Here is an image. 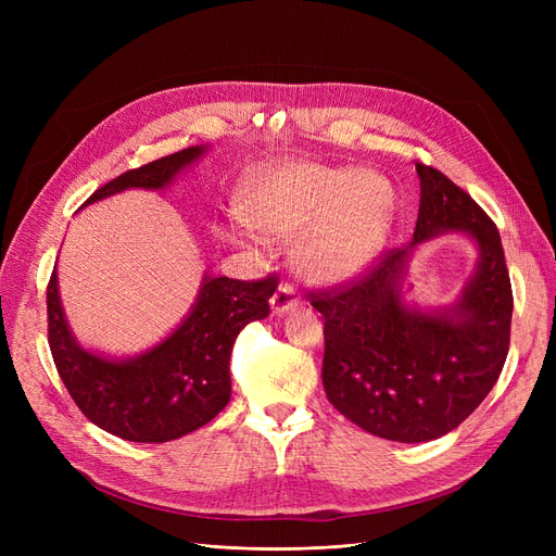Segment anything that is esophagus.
Here are the masks:
<instances>
[{"label":"esophagus","mask_w":556,"mask_h":556,"mask_svg":"<svg viewBox=\"0 0 556 556\" xmlns=\"http://www.w3.org/2000/svg\"><path fill=\"white\" fill-rule=\"evenodd\" d=\"M299 304H301V301H299V296H296L292 285H288V282H282L280 288L274 292V296H271V308H274V313H278V315L290 313V311L299 308Z\"/></svg>","instance_id":"34e87169"}]
</instances>
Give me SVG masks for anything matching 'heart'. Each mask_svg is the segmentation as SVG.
Instances as JSON below:
<instances>
[{"label":"heart","mask_w":556,"mask_h":556,"mask_svg":"<svg viewBox=\"0 0 556 556\" xmlns=\"http://www.w3.org/2000/svg\"><path fill=\"white\" fill-rule=\"evenodd\" d=\"M390 211V192L378 176L313 162L262 166L241 194L250 229L271 239L296 237L294 264L313 282L345 280L374 262Z\"/></svg>","instance_id":"obj_1"}]
</instances>
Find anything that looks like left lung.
<instances>
[{
    "label": "left lung",
    "mask_w": 556,
    "mask_h": 556,
    "mask_svg": "<svg viewBox=\"0 0 556 556\" xmlns=\"http://www.w3.org/2000/svg\"><path fill=\"white\" fill-rule=\"evenodd\" d=\"M408 248L387 250L357 280L308 292L325 317L323 382L331 406L364 431L399 443L441 439L492 392L508 357L513 288L498 229L470 194L427 164ZM464 230L481 260L452 309L425 314L400 301L412 248Z\"/></svg>",
    "instance_id": "left-lung-1"
}]
</instances>
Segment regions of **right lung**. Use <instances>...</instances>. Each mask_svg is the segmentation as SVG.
<instances>
[{
	"instance_id": "1",
	"label": "right lung",
	"mask_w": 556,
	"mask_h": 556,
	"mask_svg": "<svg viewBox=\"0 0 556 556\" xmlns=\"http://www.w3.org/2000/svg\"><path fill=\"white\" fill-rule=\"evenodd\" d=\"M204 150L192 146L129 169L90 194L83 206L129 188L162 190ZM276 288V274L262 280L206 276L197 304L172 336L139 357L106 359L76 343L53 271L46 292L48 345L66 392L92 425L134 443L176 441L211 422L229 403L233 341L252 319L271 313L268 299Z\"/></svg>"
}]
</instances>
